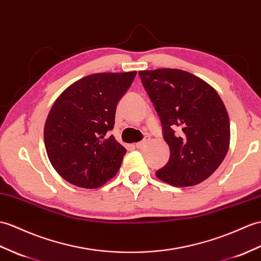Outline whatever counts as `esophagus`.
<instances>
[{"instance_id": "1", "label": "esophagus", "mask_w": 261, "mask_h": 261, "mask_svg": "<svg viewBox=\"0 0 261 261\" xmlns=\"http://www.w3.org/2000/svg\"><path fill=\"white\" fill-rule=\"evenodd\" d=\"M149 140H150V138L147 136V137H144V139L143 140L141 141V142H138V143H136V148H138V149H142L145 144H147L148 142H149Z\"/></svg>"}]
</instances>
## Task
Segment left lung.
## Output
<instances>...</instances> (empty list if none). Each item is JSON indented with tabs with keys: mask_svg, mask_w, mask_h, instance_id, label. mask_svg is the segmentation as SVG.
Listing matches in <instances>:
<instances>
[{
	"mask_svg": "<svg viewBox=\"0 0 261 261\" xmlns=\"http://www.w3.org/2000/svg\"><path fill=\"white\" fill-rule=\"evenodd\" d=\"M161 120L170 158L155 175L175 187H191L213 174L228 152L230 122L217 91L178 69L139 72Z\"/></svg>",
	"mask_w": 261,
	"mask_h": 261,
	"instance_id": "1",
	"label": "left lung"
}]
</instances>
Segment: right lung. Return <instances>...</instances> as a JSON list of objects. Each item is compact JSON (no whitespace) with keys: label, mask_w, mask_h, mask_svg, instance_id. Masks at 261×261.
I'll return each instance as SVG.
<instances>
[{"label":"right lung","mask_w":261,"mask_h":261,"mask_svg":"<svg viewBox=\"0 0 261 261\" xmlns=\"http://www.w3.org/2000/svg\"><path fill=\"white\" fill-rule=\"evenodd\" d=\"M136 71L95 73L66 88L53 103L44 125L51 165L68 182L94 189L119 171L126 149L110 132L118 102Z\"/></svg>","instance_id":"1"}]
</instances>
